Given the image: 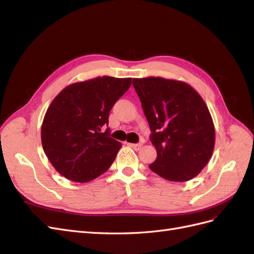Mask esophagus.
Listing matches in <instances>:
<instances>
[{
	"label": "esophagus",
	"instance_id": "34e87169",
	"mask_svg": "<svg viewBox=\"0 0 254 254\" xmlns=\"http://www.w3.org/2000/svg\"><path fill=\"white\" fill-rule=\"evenodd\" d=\"M128 145L130 146V147H132L133 149H135V150H139L140 148H141V146H142V144H133V143H128Z\"/></svg>",
	"mask_w": 254,
	"mask_h": 254
}]
</instances>
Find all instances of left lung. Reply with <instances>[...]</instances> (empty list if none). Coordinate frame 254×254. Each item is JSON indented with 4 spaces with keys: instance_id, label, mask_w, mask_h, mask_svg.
Returning <instances> with one entry per match:
<instances>
[{
    "instance_id": "1",
    "label": "left lung",
    "mask_w": 254,
    "mask_h": 254,
    "mask_svg": "<svg viewBox=\"0 0 254 254\" xmlns=\"http://www.w3.org/2000/svg\"><path fill=\"white\" fill-rule=\"evenodd\" d=\"M151 130L157 159L149 168L162 178L193 179L209 162L215 128L202 97L189 83L163 77L133 78Z\"/></svg>"
}]
</instances>
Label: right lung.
I'll return each instance as SVG.
<instances>
[{"label": "right lung", "mask_w": 254, "mask_h": 254, "mask_svg": "<svg viewBox=\"0 0 254 254\" xmlns=\"http://www.w3.org/2000/svg\"><path fill=\"white\" fill-rule=\"evenodd\" d=\"M131 78L103 76L68 84L53 99L41 127L43 150L66 179L89 182L109 170L122 144L109 136V112Z\"/></svg>", "instance_id": "1"}]
</instances>
